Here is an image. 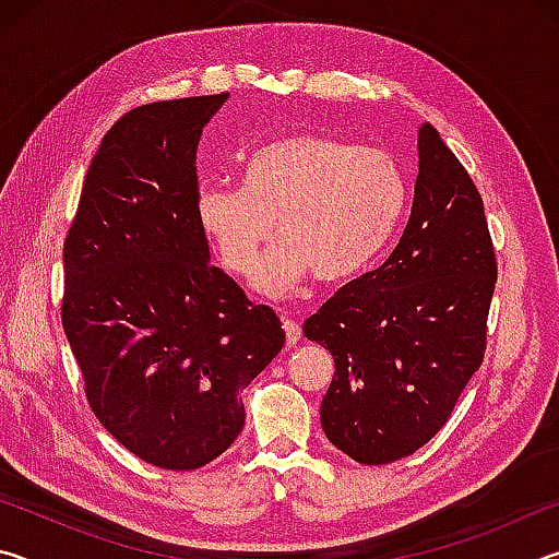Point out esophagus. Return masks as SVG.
Masks as SVG:
<instances>
[{
	"instance_id": "esophagus-1",
	"label": "esophagus",
	"mask_w": 559,
	"mask_h": 559,
	"mask_svg": "<svg viewBox=\"0 0 559 559\" xmlns=\"http://www.w3.org/2000/svg\"><path fill=\"white\" fill-rule=\"evenodd\" d=\"M281 320H283V330H286V343L288 345H296L298 340L302 337L300 325L296 323V320H290L286 313H281Z\"/></svg>"
}]
</instances>
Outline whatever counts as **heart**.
<instances>
[{"instance_id": "1", "label": "heart", "mask_w": 559, "mask_h": 559, "mask_svg": "<svg viewBox=\"0 0 559 559\" xmlns=\"http://www.w3.org/2000/svg\"><path fill=\"white\" fill-rule=\"evenodd\" d=\"M409 202L396 159L320 132L288 135L257 150L243 187L206 185L197 219L226 269L249 276L273 231L253 286L286 296L308 278L343 286L382 259Z\"/></svg>"}]
</instances>
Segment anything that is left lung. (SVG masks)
Returning <instances> with one entry per match:
<instances>
[{"label":"left lung","instance_id":"1","mask_svg":"<svg viewBox=\"0 0 559 559\" xmlns=\"http://www.w3.org/2000/svg\"><path fill=\"white\" fill-rule=\"evenodd\" d=\"M412 216L380 269L302 325L330 349L325 437L357 463L404 459L439 433L484 362L498 266L476 185L437 128H419Z\"/></svg>","mask_w":559,"mask_h":559}]
</instances>
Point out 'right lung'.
<instances>
[{
    "label": "right lung",
    "mask_w": 559,
    "mask_h": 559,
    "mask_svg": "<svg viewBox=\"0 0 559 559\" xmlns=\"http://www.w3.org/2000/svg\"><path fill=\"white\" fill-rule=\"evenodd\" d=\"M229 93L147 103L100 140L63 243V333L98 421L138 459L192 471L243 429L241 390L281 320L210 263L197 145Z\"/></svg>",
    "instance_id": "add662e5"
}]
</instances>
